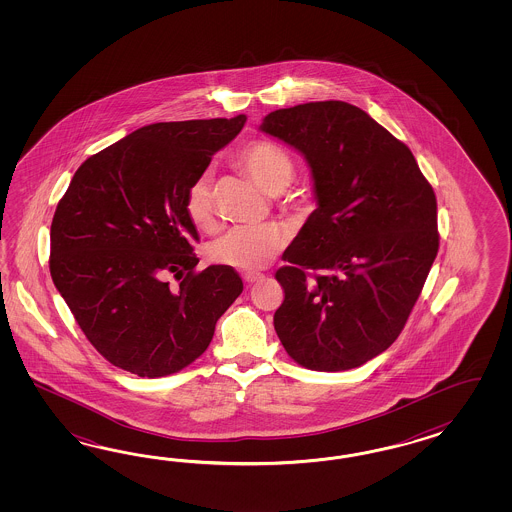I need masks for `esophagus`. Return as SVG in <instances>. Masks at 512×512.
<instances>
[{
  "instance_id": "esophagus-1",
  "label": "esophagus",
  "mask_w": 512,
  "mask_h": 512,
  "mask_svg": "<svg viewBox=\"0 0 512 512\" xmlns=\"http://www.w3.org/2000/svg\"><path fill=\"white\" fill-rule=\"evenodd\" d=\"M259 279H263V274H255V272H248V274H244V281L251 285V283H255V281H259Z\"/></svg>"
}]
</instances>
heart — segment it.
I'll list each match as a JSON object with an SVG mask.
<instances>
[{"mask_svg": "<svg viewBox=\"0 0 512 512\" xmlns=\"http://www.w3.org/2000/svg\"><path fill=\"white\" fill-rule=\"evenodd\" d=\"M238 165L248 172L257 186L268 193H279L295 178L291 154L272 140H253L238 154ZM186 214L199 229L214 225L212 174L202 172L186 193ZM285 244V234L274 223L257 227H234L210 246V259L238 270H259L274 259Z\"/></svg>", "mask_w": 512, "mask_h": 512, "instance_id": "1", "label": "heart"}]
</instances>
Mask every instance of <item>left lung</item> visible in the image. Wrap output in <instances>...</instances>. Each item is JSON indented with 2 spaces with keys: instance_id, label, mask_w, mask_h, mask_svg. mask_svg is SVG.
I'll list each match as a JSON object with an SVG mask.
<instances>
[{
  "instance_id": "left-lung-1",
  "label": "left lung",
  "mask_w": 512,
  "mask_h": 512,
  "mask_svg": "<svg viewBox=\"0 0 512 512\" xmlns=\"http://www.w3.org/2000/svg\"><path fill=\"white\" fill-rule=\"evenodd\" d=\"M259 129L304 155L317 199L276 272L279 341L308 370L358 368L400 336L434 264V189L411 150L355 105L274 110Z\"/></svg>"
}]
</instances>
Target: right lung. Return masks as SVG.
<instances>
[{
    "mask_svg": "<svg viewBox=\"0 0 512 512\" xmlns=\"http://www.w3.org/2000/svg\"><path fill=\"white\" fill-rule=\"evenodd\" d=\"M246 120L144 125L88 157L58 202L50 276L93 347L125 372L154 379L189 366L244 289L231 266L195 272L186 193ZM169 275L183 279L178 290Z\"/></svg>",
    "mask_w": 512,
    "mask_h": 512,
    "instance_id": "add662e5",
    "label": "right lung"
}]
</instances>
